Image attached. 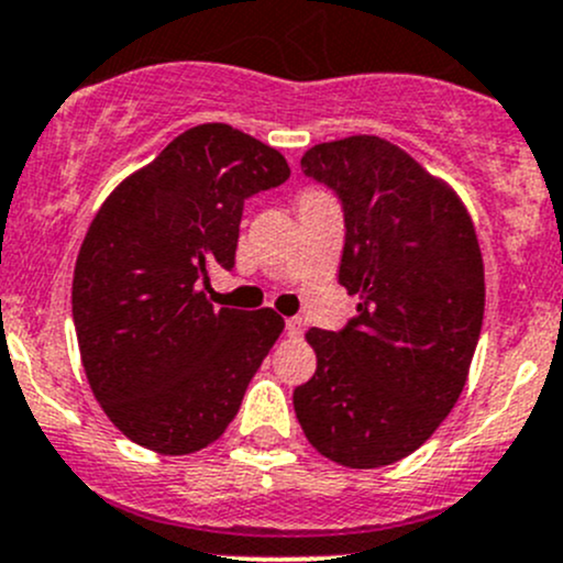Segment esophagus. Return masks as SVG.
Segmentation results:
<instances>
[{
  "instance_id": "obj_1",
  "label": "esophagus",
  "mask_w": 563,
  "mask_h": 563,
  "mask_svg": "<svg viewBox=\"0 0 563 563\" xmlns=\"http://www.w3.org/2000/svg\"><path fill=\"white\" fill-rule=\"evenodd\" d=\"M302 329H305V321L302 318H286V332H288V338H299V334H302Z\"/></svg>"
}]
</instances>
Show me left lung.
I'll return each mask as SVG.
<instances>
[{
	"instance_id": "8db88e82",
	"label": "left lung",
	"mask_w": 563,
	"mask_h": 563,
	"mask_svg": "<svg viewBox=\"0 0 563 563\" xmlns=\"http://www.w3.org/2000/svg\"><path fill=\"white\" fill-rule=\"evenodd\" d=\"M302 172L343 201L338 280L360 305L340 332L308 329L316 373L294 411L323 457L382 468L419 450L468 382L485 316L479 242L457 192L387 139L316 144Z\"/></svg>"
}]
</instances>
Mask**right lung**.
<instances>
[{
	"instance_id": "1",
	"label": "right lung",
	"mask_w": 563,
	"mask_h": 563,
	"mask_svg": "<svg viewBox=\"0 0 563 563\" xmlns=\"http://www.w3.org/2000/svg\"><path fill=\"white\" fill-rule=\"evenodd\" d=\"M286 157L223 122L196 124L113 187L73 272L81 365L106 417L157 455L223 435L280 338L272 308H212L209 269L234 266L245 198L288 179Z\"/></svg>"
}]
</instances>
